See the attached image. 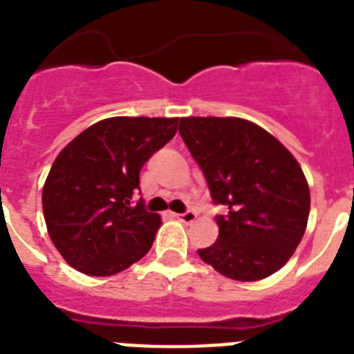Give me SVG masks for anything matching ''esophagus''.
I'll return each instance as SVG.
<instances>
[{
  "mask_svg": "<svg viewBox=\"0 0 354 354\" xmlns=\"http://www.w3.org/2000/svg\"><path fill=\"white\" fill-rule=\"evenodd\" d=\"M174 218L178 219V221L185 223V225H189V223L196 221V212H192V210H187V212L183 214H174Z\"/></svg>",
  "mask_w": 354,
  "mask_h": 354,
  "instance_id": "esophagus-1",
  "label": "esophagus"
}]
</instances>
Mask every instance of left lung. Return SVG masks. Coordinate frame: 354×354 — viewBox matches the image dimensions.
<instances>
[{
  "instance_id": "left-lung-1",
  "label": "left lung",
  "mask_w": 354,
  "mask_h": 354,
  "mask_svg": "<svg viewBox=\"0 0 354 354\" xmlns=\"http://www.w3.org/2000/svg\"><path fill=\"white\" fill-rule=\"evenodd\" d=\"M180 135L209 183L218 241L201 259L234 281H259L281 270L306 232L310 187L301 165L275 136L236 117L180 118Z\"/></svg>"
}]
</instances>
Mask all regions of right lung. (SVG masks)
I'll return each instance as SVG.
<instances>
[{
  "instance_id": "add662e5",
  "label": "right lung",
  "mask_w": 354,
  "mask_h": 354,
  "mask_svg": "<svg viewBox=\"0 0 354 354\" xmlns=\"http://www.w3.org/2000/svg\"><path fill=\"white\" fill-rule=\"evenodd\" d=\"M178 118L113 117L75 136L43 187L50 239L70 266L108 277L140 261L162 225L144 201L140 169L176 135Z\"/></svg>"
}]
</instances>
